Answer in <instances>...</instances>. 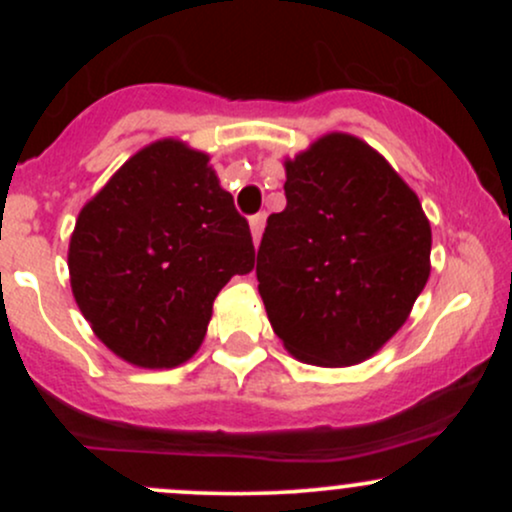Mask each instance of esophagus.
<instances>
[{"mask_svg":"<svg viewBox=\"0 0 512 512\" xmlns=\"http://www.w3.org/2000/svg\"><path fill=\"white\" fill-rule=\"evenodd\" d=\"M264 221H267V216H264V214H255V216H252V219H250V231H252V240H255V245L260 243V238H262Z\"/></svg>","mask_w":512,"mask_h":512,"instance_id":"34e87169","label":"esophagus"}]
</instances>
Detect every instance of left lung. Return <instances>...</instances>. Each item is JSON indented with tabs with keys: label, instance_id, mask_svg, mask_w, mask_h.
Returning a JSON list of instances; mask_svg holds the SVG:
<instances>
[{
	"label": "left lung",
	"instance_id": "8db88e82",
	"mask_svg": "<svg viewBox=\"0 0 512 512\" xmlns=\"http://www.w3.org/2000/svg\"><path fill=\"white\" fill-rule=\"evenodd\" d=\"M286 166L257 281L276 337L313 366L366 361L407 322L431 274L419 197L366 142L332 132Z\"/></svg>",
	"mask_w": 512,
	"mask_h": 512
}]
</instances>
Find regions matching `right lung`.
Here are the masks:
<instances>
[{
    "mask_svg": "<svg viewBox=\"0 0 512 512\" xmlns=\"http://www.w3.org/2000/svg\"><path fill=\"white\" fill-rule=\"evenodd\" d=\"M255 267L248 221L209 156L178 139L144 146L81 209L69 281L96 337L139 368L195 356L211 305Z\"/></svg>",
    "mask_w": 512,
    "mask_h": 512,
    "instance_id": "add662e5",
    "label": "right lung"
}]
</instances>
